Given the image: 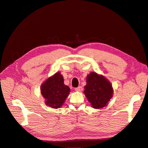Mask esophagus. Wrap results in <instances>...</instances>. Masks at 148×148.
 <instances>
[{
	"label": "esophagus",
	"mask_w": 148,
	"mask_h": 148,
	"mask_svg": "<svg viewBox=\"0 0 148 148\" xmlns=\"http://www.w3.org/2000/svg\"><path fill=\"white\" fill-rule=\"evenodd\" d=\"M82 89H83V88L82 86H78V87L75 88V90L77 91H82Z\"/></svg>",
	"instance_id": "1"
}]
</instances>
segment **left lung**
<instances>
[{
  "mask_svg": "<svg viewBox=\"0 0 148 148\" xmlns=\"http://www.w3.org/2000/svg\"><path fill=\"white\" fill-rule=\"evenodd\" d=\"M84 93L95 109L104 107L113 95V88L104 76L96 72L89 73L86 78Z\"/></svg>",
  "mask_w": 148,
  "mask_h": 148,
  "instance_id": "left-lung-1",
  "label": "left lung"
}]
</instances>
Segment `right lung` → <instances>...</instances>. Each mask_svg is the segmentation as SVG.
Wrapping results in <instances>:
<instances>
[{
    "mask_svg": "<svg viewBox=\"0 0 148 148\" xmlns=\"http://www.w3.org/2000/svg\"><path fill=\"white\" fill-rule=\"evenodd\" d=\"M41 91L45 99L46 105L53 109H58L63 105L70 89L64 84L63 76L60 72H57L43 83Z\"/></svg>",
    "mask_w": 148,
    "mask_h": 148,
    "instance_id": "add662e5",
    "label": "right lung"
}]
</instances>
